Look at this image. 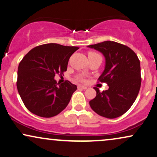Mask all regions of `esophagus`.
Masks as SVG:
<instances>
[{
	"label": "esophagus",
	"mask_w": 157,
	"mask_h": 157,
	"mask_svg": "<svg viewBox=\"0 0 157 157\" xmlns=\"http://www.w3.org/2000/svg\"><path fill=\"white\" fill-rule=\"evenodd\" d=\"M78 88H80V89H83V90H85V89H87V87H86V86H83V85H79Z\"/></svg>",
	"instance_id": "obj_1"
}]
</instances>
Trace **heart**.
Instances as JSON below:
<instances>
[{
  "mask_svg": "<svg viewBox=\"0 0 157 157\" xmlns=\"http://www.w3.org/2000/svg\"><path fill=\"white\" fill-rule=\"evenodd\" d=\"M88 56H100V55H99L98 53H96V52H90V53H89ZM78 79H79V80H80V81H82V82H84V81H85L84 79H83L82 77H79Z\"/></svg>",
  "mask_w": 157,
  "mask_h": 157,
  "instance_id": "heart-1",
  "label": "heart"
}]
</instances>
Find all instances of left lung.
I'll use <instances>...</instances> for the list:
<instances>
[{
  "label": "left lung",
  "mask_w": 157,
  "mask_h": 157,
  "mask_svg": "<svg viewBox=\"0 0 157 157\" xmlns=\"http://www.w3.org/2000/svg\"><path fill=\"white\" fill-rule=\"evenodd\" d=\"M88 47L105 56V69L98 80L109 85L108 90L103 92L94 88L96 96L89 104L100 116L118 117L131 107L139 93L141 85L139 59L131 48L114 41H104Z\"/></svg>",
  "instance_id": "1"
}]
</instances>
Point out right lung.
<instances>
[{
	"instance_id": "add662e5",
	"label": "right lung",
	"mask_w": 157,
	"mask_h": 157,
	"mask_svg": "<svg viewBox=\"0 0 157 157\" xmlns=\"http://www.w3.org/2000/svg\"><path fill=\"white\" fill-rule=\"evenodd\" d=\"M77 49L79 47L47 43L24 56L18 67L17 87L29 112L48 118L66 108L77 86L68 80L59 85L54 77L64 75L69 58Z\"/></svg>"
}]
</instances>
